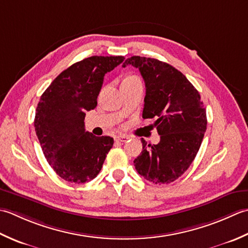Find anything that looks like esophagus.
<instances>
[{
	"mask_svg": "<svg viewBox=\"0 0 248 248\" xmlns=\"http://www.w3.org/2000/svg\"><path fill=\"white\" fill-rule=\"evenodd\" d=\"M129 139L128 136H125V135H120L115 137V141H120V142H126Z\"/></svg>",
	"mask_w": 248,
	"mask_h": 248,
	"instance_id": "1",
	"label": "esophagus"
}]
</instances>
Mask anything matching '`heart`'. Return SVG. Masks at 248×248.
Here are the masks:
<instances>
[{
  "label": "heart",
  "instance_id": "1",
  "mask_svg": "<svg viewBox=\"0 0 248 248\" xmlns=\"http://www.w3.org/2000/svg\"><path fill=\"white\" fill-rule=\"evenodd\" d=\"M130 79H139V78L136 77V76H129V77H127L125 80H130Z\"/></svg>",
  "mask_w": 248,
  "mask_h": 248
}]
</instances>
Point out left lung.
I'll return each mask as SVG.
<instances>
[{
	"label": "left lung",
	"mask_w": 248,
	"mask_h": 248,
	"mask_svg": "<svg viewBox=\"0 0 248 248\" xmlns=\"http://www.w3.org/2000/svg\"><path fill=\"white\" fill-rule=\"evenodd\" d=\"M138 68L145 83L143 119L155 120L160 141L148 144L135 158V168L145 180L169 184L193 163L206 130V113L200 94L185 76L156 59L135 57L122 66Z\"/></svg>",
	"instance_id": "1"
}]
</instances>
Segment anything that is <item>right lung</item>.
I'll use <instances>...</instances> for the list:
<instances>
[{"instance_id":"obj_1","label":"right lung","mask_w":248,"mask_h":248,"mask_svg":"<svg viewBox=\"0 0 248 248\" xmlns=\"http://www.w3.org/2000/svg\"><path fill=\"white\" fill-rule=\"evenodd\" d=\"M124 59L94 55L80 61L63 70L40 96L35 131L49 165L65 181L82 184L103 168L114 141L85 131V111L97 106L105 75Z\"/></svg>"}]
</instances>
